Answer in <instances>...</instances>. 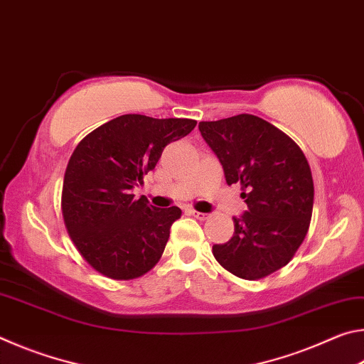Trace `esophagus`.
<instances>
[{"mask_svg":"<svg viewBox=\"0 0 364 364\" xmlns=\"http://www.w3.org/2000/svg\"><path fill=\"white\" fill-rule=\"evenodd\" d=\"M189 213L193 215V217L197 218V220H207L208 217H210V215H208V213H202V212H197V210H189Z\"/></svg>","mask_w":364,"mask_h":364,"instance_id":"1","label":"esophagus"}]
</instances>
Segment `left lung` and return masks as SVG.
<instances>
[{
	"instance_id": "1",
	"label": "left lung",
	"mask_w": 364,
	"mask_h": 364,
	"mask_svg": "<svg viewBox=\"0 0 364 364\" xmlns=\"http://www.w3.org/2000/svg\"><path fill=\"white\" fill-rule=\"evenodd\" d=\"M226 183H239L247 210L234 217V234L213 245V257L242 279H260L291 262L313 212V178L300 147L267 120L241 114L200 122Z\"/></svg>"
}]
</instances>
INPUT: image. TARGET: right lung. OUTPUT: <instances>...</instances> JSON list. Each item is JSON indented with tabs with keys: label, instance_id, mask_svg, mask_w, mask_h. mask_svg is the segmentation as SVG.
Segmentation results:
<instances>
[{
	"label": "right lung",
	"instance_id": "right-lung-1",
	"mask_svg": "<svg viewBox=\"0 0 364 364\" xmlns=\"http://www.w3.org/2000/svg\"><path fill=\"white\" fill-rule=\"evenodd\" d=\"M196 123L127 114L75 147L64 176V223L80 254L101 274L138 278L162 257L181 210L149 205L132 191L156 168L165 146L186 136Z\"/></svg>",
	"mask_w": 364,
	"mask_h": 364
}]
</instances>
